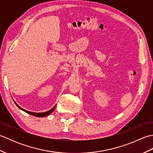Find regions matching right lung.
Listing matches in <instances>:
<instances>
[{"label":"right lung","mask_w":153,"mask_h":153,"mask_svg":"<svg viewBox=\"0 0 153 153\" xmlns=\"http://www.w3.org/2000/svg\"><path fill=\"white\" fill-rule=\"evenodd\" d=\"M14 102H15V104L16 105V106H17L18 108L20 109V110H23V111H24V112H25L26 113H27V114H31V115H33V116H37V117H45V116H48V115H49L51 113H52L53 112V111H54V108H55V107H56V105H55L53 108L52 109H51L50 110H48V111H47V112H41V113H36V112H30V111H27V110H25V109H24V108H22V107H20L19 106L17 103H16L15 101H14Z\"/></svg>","instance_id":"1"}]
</instances>
